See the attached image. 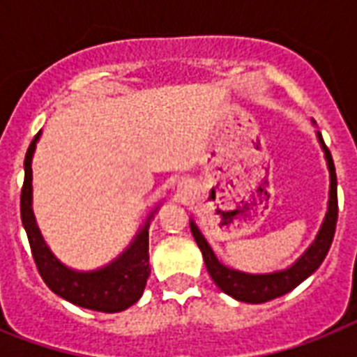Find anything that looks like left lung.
<instances>
[{"mask_svg": "<svg viewBox=\"0 0 357 357\" xmlns=\"http://www.w3.org/2000/svg\"><path fill=\"white\" fill-rule=\"evenodd\" d=\"M319 140L324 148L328 168H330V206H328L326 218L322 222V228L317 235L315 243L311 244L310 250L291 268L274 272V274H244V272L228 268L215 257L211 246L207 244L206 238L202 237L196 224L190 222V231L195 235L196 244L200 246L207 272L211 274L213 282L217 283L220 291L234 296L235 300L248 302V304H263V302L274 300L278 296H283L289 291H293L294 287H298L305 278L311 276L326 257L328 250L332 246L333 235H335V226H337V176H335L332 153L324 144L321 135H319Z\"/></svg>", "mask_w": 357, "mask_h": 357, "instance_id": "left-lung-1", "label": "left lung"}]
</instances>
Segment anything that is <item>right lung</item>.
I'll return each mask as SVG.
<instances>
[{"mask_svg": "<svg viewBox=\"0 0 357 357\" xmlns=\"http://www.w3.org/2000/svg\"><path fill=\"white\" fill-rule=\"evenodd\" d=\"M38 133L31 140L27 153H25V176L20 196V213L24 222L25 234L29 238L31 254L38 268V274L53 293L63 296L68 302L86 310L103 311V313H119L128 310L144 293L146 280L150 276V254H148V226L139 231L126 252L119 259L113 261L102 271L75 272L64 266L44 243L40 231L36 228L33 209H31V159L35 151Z\"/></svg>", "mask_w": 357, "mask_h": 357, "instance_id": "add662e5", "label": "right lung"}]
</instances>
